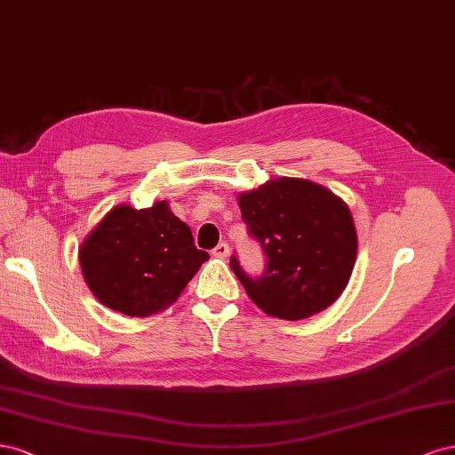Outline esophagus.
Listing matches in <instances>:
<instances>
[{"label": "esophagus", "instance_id": "esophagus-1", "mask_svg": "<svg viewBox=\"0 0 455 455\" xmlns=\"http://www.w3.org/2000/svg\"><path fill=\"white\" fill-rule=\"evenodd\" d=\"M215 257H219V259H227L228 257V253H230V247H228V243H225V242H221L219 243L213 251H212Z\"/></svg>", "mask_w": 455, "mask_h": 455}]
</instances>
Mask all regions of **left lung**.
Wrapping results in <instances>:
<instances>
[{
  "mask_svg": "<svg viewBox=\"0 0 455 455\" xmlns=\"http://www.w3.org/2000/svg\"><path fill=\"white\" fill-rule=\"evenodd\" d=\"M238 206L267 268L249 275L236 255L230 268L262 312L297 321L342 295L357 257V232L344 200L317 183L280 178L242 193Z\"/></svg>",
  "mask_w": 455,
  "mask_h": 455,
  "instance_id": "left-lung-1",
  "label": "left lung"
}]
</instances>
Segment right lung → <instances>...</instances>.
<instances>
[{"label":"right lung","instance_id":"obj_1","mask_svg":"<svg viewBox=\"0 0 455 455\" xmlns=\"http://www.w3.org/2000/svg\"><path fill=\"white\" fill-rule=\"evenodd\" d=\"M208 259L168 202L115 206L79 247L86 285L111 310L148 317L164 310Z\"/></svg>","mask_w":455,"mask_h":455}]
</instances>
